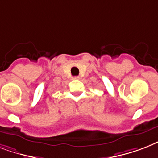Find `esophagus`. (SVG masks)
I'll use <instances>...</instances> for the list:
<instances>
[{"label": "esophagus", "mask_w": 158, "mask_h": 158, "mask_svg": "<svg viewBox=\"0 0 158 158\" xmlns=\"http://www.w3.org/2000/svg\"><path fill=\"white\" fill-rule=\"evenodd\" d=\"M79 77H74V79H79Z\"/></svg>", "instance_id": "obj_1"}]
</instances>
